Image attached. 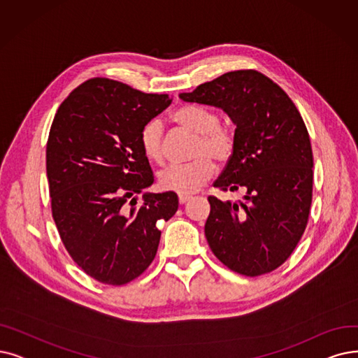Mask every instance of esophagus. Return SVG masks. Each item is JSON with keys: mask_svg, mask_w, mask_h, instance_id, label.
<instances>
[{"mask_svg": "<svg viewBox=\"0 0 358 358\" xmlns=\"http://www.w3.org/2000/svg\"><path fill=\"white\" fill-rule=\"evenodd\" d=\"M191 198H192L191 195H187V194H179V203H180V204H187Z\"/></svg>", "mask_w": 358, "mask_h": 358, "instance_id": "obj_1", "label": "esophagus"}]
</instances>
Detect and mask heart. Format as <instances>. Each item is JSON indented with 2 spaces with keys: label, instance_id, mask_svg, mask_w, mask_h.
Masks as SVG:
<instances>
[{
  "label": "heart",
  "instance_id": "b5f03b06",
  "mask_svg": "<svg viewBox=\"0 0 358 358\" xmlns=\"http://www.w3.org/2000/svg\"><path fill=\"white\" fill-rule=\"evenodd\" d=\"M173 120L196 135L192 155L195 159L189 163L171 164L164 169L159 183L166 191L178 194L196 192L213 176L214 163H224L234 154L235 138L229 127L219 124V116L211 110L196 106H182L171 114ZM163 124L152 119L147 122L139 132V144L142 152L148 160L160 163L163 159Z\"/></svg>",
  "mask_w": 358,
  "mask_h": 358
}]
</instances>
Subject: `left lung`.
Here are the masks:
<instances>
[{"label": "left lung", "mask_w": 358, "mask_h": 358, "mask_svg": "<svg viewBox=\"0 0 358 358\" xmlns=\"http://www.w3.org/2000/svg\"><path fill=\"white\" fill-rule=\"evenodd\" d=\"M179 98L220 108L236 126L234 154L214 187L245 195L208 196L204 231L213 254L245 276L278 268L301 239L311 206L313 151L301 114L257 70L229 71Z\"/></svg>", "instance_id": "obj_1"}]
</instances>
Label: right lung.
<instances>
[{
	"label": "right lung",
	"mask_w": 358,
	"mask_h": 358,
	"mask_svg": "<svg viewBox=\"0 0 358 358\" xmlns=\"http://www.w3.org/2000/svg\"><path fill=\"white\" fill-rule=\"evenodd\" d=\"M170 103L167 94L94 78L70 92L52 120L47 142L52 217L71 259L101 283L138 278L159 248V223L178 210L171 191L145 192L135 207V195L154 183L139 132Z\"/></svg>",
	"instance_id": "right-lung-1"
}]
</instances>
